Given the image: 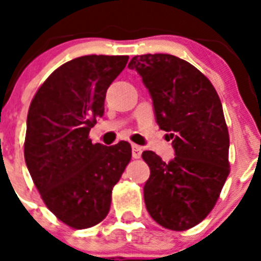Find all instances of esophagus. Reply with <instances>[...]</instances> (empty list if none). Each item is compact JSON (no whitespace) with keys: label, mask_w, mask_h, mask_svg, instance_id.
Masks as SVG:
<instances>
[{"label":"esophagus","mask_w":261,"mask_h":261,"mask_svg":"<svg viewBox=\"0 0 261 261\" xmlns=\"http://www.w3.org/2000/svg\"><path fill=\"white\" fill-rule=\"evenodd\" d=\"M142 154V147L138 146V145H132V155L133 158L138 159Z\"/></svg>","instance_id":"obj_1"}]
</instances>
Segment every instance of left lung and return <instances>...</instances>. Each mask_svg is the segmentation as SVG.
<instances>
[{
	"instance_id": "8db88e82",
	"label": "left lung",
	"mask_w": 261,
	"mask_h": 261,
	"mask_svg": "<svg viewBox=\"0 0 261 261\" xmlns=\"http://www.w3.org/2000/svg\"><path fill=\"white\" fill-rule=\"evenodd\" d=\"M128 68L141 75L156 124L170 132L175 150L170 162L150 150L142 153L150 168L144 187L146 209L166 229H191L214 208L230 172L220 96L199 69L172 55L135 56Z\"/></svg>"
}]
</instances>
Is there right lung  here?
Masks as SVG:
<instances>
[{
	"mask_svg": "<svg viewBox=\"0 0 261 261\" xmlns=\"http://www.w3.org/2000/svg\"><path fill=\"white\" fill-rule=\"evenodd\" d=\"M128 56L89 55L57 68L30 105L24 161L41 199L73 229L106 218L111 193L132 158L126 141L93 144L90 129L105 114L107 89Z\"/></svg>",
	"mask_w": 261,
	"mask_h": 261,
	"instance_id": "obj_1",
	"label": "right lung"
}]
</instances>
